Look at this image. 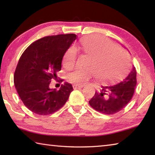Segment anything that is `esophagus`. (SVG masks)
I'll return each mask as SVG.
<instances>
[{
	"mask_svg": "<svg viewBox=\"0 0 155 155\" xmlns=\"http://www.w3.org/2000/svg\"><path fill=\"white\" fill-rule=\"evenodd\" d=\"M84 87V85H73V88L74 89H78V88H82Z\"/></svg>",
	"mask_w": 155,
	"mask_h": 155,
	"instance_id": "34e87169",
	"label": "esophagus"
}]
</instances>
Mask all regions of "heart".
Masks as SVG:
<instances>
[{
	"instance_id": "obj_1",
	"label": "heart",
	"mask_w": 155,
	"mask_h": 155,
	"mask_svg": "<svg viewBox=\"0 0 155 155\" xmlns=\"http://www.w3.org/2000/svg\"><path fill=\"white\" fill-rule=\"evenodd\" d=\"M83 52L91 56L87 69L76 68L67 74L68 82L77 85L87 83L94 76L98 79H111L124 72L129 64V57L124 49L117 47L109 39L98 35H90L80 40ZM78 53L70 47L63 58V65L70 69L76 64Z\"/></svg>"
}]
</instances>
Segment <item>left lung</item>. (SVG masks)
Listing matches in <instances>:
<instances>
[{
	"mask_svg": "<svg viewBox=\"0 0 155 155\" xmlns=\"http://www.w3.org/2000/svg\"><path fill=\"white\" fill-rule=\"evenodd\" d=\"M137 85V72L135 66L118 84L102 85L89 101L96 111L107 115L116 114L129 103Z\"/></svg>",
	"mask_w": 155,
	"mask_h": 155,
	"instance_id": "obj_1",
	"label": "left lung"
}]
</instances>
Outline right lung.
I'll list each match as a JSON object with an SVG mask.
<instances>
[{"mask_svg": "<svg viewBox=\"0 0 155 155\" xmlns=\"http://www.w3.org/2000/svg\"><path fill=\"white\" fill-rule=\"evenodd\" d=\"M75 34L44 37L34 41L23 52L14 73V84L25 105L40 115L53 114L66 103L73 90L65 83L59 90L50 88L52 80L61 83L57 73L61 69L63 57L73 41Z\"/></svg>", "mask_w": 155, "mask_h": 155, "instance_id": "add662e5", "label": "right lung"}]
</instances>
